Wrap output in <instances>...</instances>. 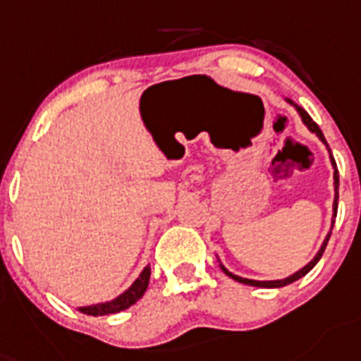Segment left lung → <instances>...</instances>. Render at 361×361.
I'll use <instances>...</instances> for the list:
<instances>
[{
    "label": "left lung",
    "mask_w": 361,
    "mask_h": 361,
    "mask_svg": "<svg viewBox=\"0 0 361 361\" xmlns=\"http://www.w3.org/2000/svg\"><path fill=\"white\" fill-rule=\"evenodd\" d=\"M286 101H288L290 104H293V102L290 101V99H286ZM293 106H295V110H298L299 115H301L302 123L307 124V128L310 130V132H314V134H316L317 137H319L321 141L325 143V147L329 148V145H326V141H325V135H323V132H321L319 126H317V124L314 123V121H312L310 115H308L307 111L302 110L301 106H298V104H293ZM329 154H330V148H329ZM330 161H332V166H334V204H332V227H334V218H336V213H338V187H340V176H338V166H336V161H334V157H332V154H330ZM330 233H332V229H330V231L326 233L325 240H323V244H321V247H319V251H317V253H316V257H314V259H312L310 262H308V264L305 266V268H301V269H299V271H295V274H293V275H290V277L279 279V281H253V279L238 277V275L231 274V271H229V269H227L226 266H224L222 262H220V260H218V262H220V268H222L224 274H226L227 277L235 279L237 283L250 284V286H259V288H281V286H286V284H290V283H293V281H298V279L305 277V275H307L308 271H310V269L317 264V260L321 259V255H323V251H325L326 242H329V238H330Z\"/></svg>",
    "instance_id": "8db88e82"
}]
</instances>
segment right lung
<instances>
[{
  "mask_svg": "<svg viewBox=\"0 0 361 361\" xmlns=\"http://www.w3.org/2000/svg\"><path fill=\"white\" fill-rule=\"evenodd\" d=\"M148 281H150V266H147L141 271V275L135 279L134 284L126 292H123L115 299L99 302V305H90V307H80L78 310L86 314V316H108V314H117L121 310H126V308H130L134 302H137L139 299L143 298V293L148 288Z\"/></svg>",
  "mask_w": 361,
  "mask_h": 361,
  "instance_id": "right-lung-1",
  "label": "right lung"
}]
</instances>
